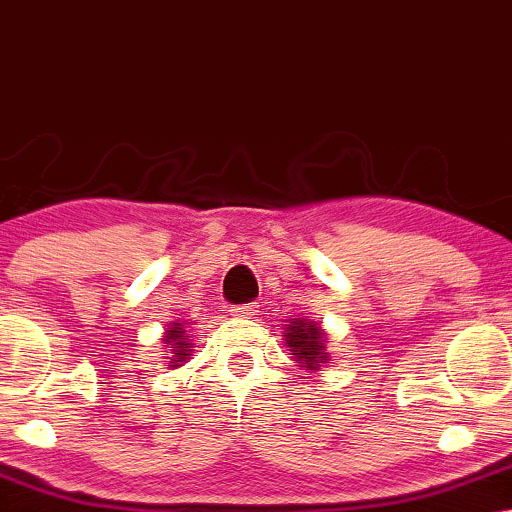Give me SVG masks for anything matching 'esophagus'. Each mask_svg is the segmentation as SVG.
I'll list each match as a JSON object with an SVG mask.
<instances>
[{
  "label": "esophagus",
  "mask_w": 512,
  "mask_h": 512,
  "mask_svg": "<svg viewBox=\"0 0 512 512\" xmlns=\"http://www.w3.org/2000/svg\"><path fill=\"white\" fill-rule=\"evenodd\" d=\"M257 301H248V304H236L232 306V315H236V318H253V315H257Z\"/></svg>",
  "instance_id": "obj_1"
}]
</instances>
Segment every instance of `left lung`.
Masks as SVG:
<instances>
[{"mask_svg": "<svg viewBox=\"0 0 512 512\" xmlns=\"http://www.w3.org/2000/svg\"><path fill=\"white\" fill-rule=\"evenodd\" d=\"M285 341L290 345L294 359L306 369L318 371L320 364L327 359L325 343L327 338L322 336V331L313 325V322L294 320L292 325H287Z\"/></svg>", "mask_w": 512, "mask_h": 512, "instance_id": "left-lung-1", "label": "left lung"}]
</instances>
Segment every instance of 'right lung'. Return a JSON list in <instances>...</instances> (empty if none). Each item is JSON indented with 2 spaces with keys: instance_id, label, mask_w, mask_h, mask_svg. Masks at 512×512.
I'll return each instance as SVG.
<instances>
[{
  "instance_id": "add662e5",
  "label": "right lung",
  "mask_w": 512,
  "mask_h": 512,
  "mask_svg": "<svg viewBox=\"0 0 512 512\" xmlns=\"http://www.w3.org/2000/svg\"><path fill=\"white\" fill-rule=\"evenodd\" d=\"M164 343L169 345L171 348V362H169V366H181V362H185L187 359V355H190V348L192 345L187 343V338H185V329H183V325L181 322H171V327H169V331H167V336H164Z\"/></svg>"
}]
</instances>
